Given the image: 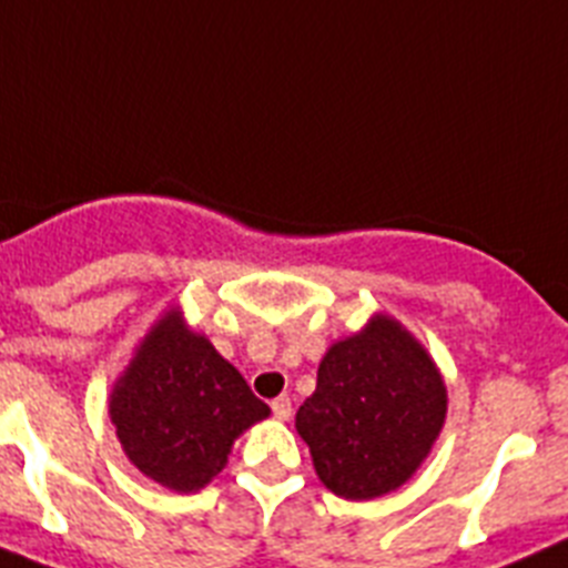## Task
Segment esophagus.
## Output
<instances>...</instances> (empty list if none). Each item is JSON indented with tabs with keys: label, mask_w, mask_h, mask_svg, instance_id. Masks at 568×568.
Masks as SVG:
<instances>
[{
	"label": "esophagus",
	"mask_w": 568,
	"mask_h": 568,
	"mask_svg": "<svg viewBox=\"0 0 568 568\" xmlns=\"http://www.w3.org/2000/svg\"><path fill=\"white\" fill-rule=\"evenodd\" d=\"M271 412H274V417H277V420H288V417H291V400H288V397H285V394L274 397V400H271Z\"/></svg>",
	"instance_id": "1"
}]
</instances>
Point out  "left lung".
I'll list each match as a JSON object with an SVG mask.
<instances>
[{"mask_svg": "<svg viewBox=\"0 0 568 568\" xmlns=\"http://www.w3.org/2000/svg\"><path fill=\"white\" fill-rule=\"evenodd\" d=\"M446 420V386L423 345L388 317L334 343L297 412L320 480L345 500L397 489Z\"/></svg>", "mask_w": 568, "mask_h": 568, "instance_id": "8db88e82", "label": "left lung"}]
</instances>
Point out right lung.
Masks as SVG:
<instances>
[{
	"label": "right lung",
	"mask_w": 568,
	"mask_h": 568,
	"mask_svg": "<svg viewBox=\"0 0 568 568\" xmlns=\"http://www.w3.org/2000/svg\"><path fill=\"white\" fill-rule=\"evenodd\" d=\"M268 412L243 374L176 312L151 328L111 394L125 455L174 491H194L220 475L240 432Z\"/></svg>",
	"instance_id": "add662e5"
}]
</instances>
